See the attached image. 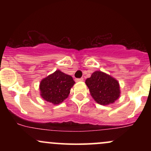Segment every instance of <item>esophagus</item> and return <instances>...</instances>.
Here are the masks:
<instances>
[{
    "mask_svg": "<svg viewBox=\"0 0 151 151\" xmlns=\"http://www.w3.org/2000/svg\"><path fill=\"white\" fill-rule=\"evenodd\" d=\"M75 80H76V81H77V82H79V81H84V79H83V78H79V79H76Z\"/></svg>",
    "mask_w": 151,
    "mask_h": 151,
    "instance_id": "esophagus-1",
    "label": "esophagus"
}]
</instances>
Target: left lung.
<instances>
[{"label": "left lung", "instance_id": "8db88e82", "mask_svg": "<svg viewBox=\"0 0 151 151\" xmlns=\"http://www.w3.org/2000/svg\"><path fill=\"white\" fill-rule=\"evenodd\" d=\"M86 86L95 101L101 105L113 104L120 96L118 81L101 71H96L86 79Z\"/></svg>", "mask_w": 151, "mask_h": 151}]
</instances>
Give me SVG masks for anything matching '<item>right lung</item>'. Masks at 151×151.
Segmentation results:
<instances>
[{
	"label": "right lung",
	"instance_id": "add662e5",
	"mask_svg": "<svg viewBox=\"0 0 151 151\" xmlns=\"http://www.w3.org/2000/svg\"><path fill=\"white\" fill-rule=\"evenodd\" d=\"M74 83L70 75L56 70L40 81V95L45 101L59 104L68 97Z\"/></svg>",
	"mask_w": 151,
	"mask_h": 151
}]
</instances>
